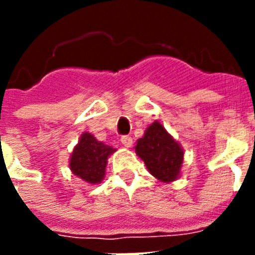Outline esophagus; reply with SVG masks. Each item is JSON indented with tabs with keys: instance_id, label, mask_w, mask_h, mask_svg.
<instances>
[{
	"instance_id": "34e87169",
	"label": "esophagus",
	"mask_w": 255,
	"mask_h": 255,
	"mask_svg": "<svg viewBox=\"0 0 255 255\" xmlns=\"http://www.w3.org/2000/svg\"><path fill=\"white\" fill-rule=\"evenodd\" d=\"M120 141H122V144H123L126 148H129L132 145V137H131V136H128V135L122 136Z\"/></svg>"
}]
</instances>
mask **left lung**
<instances>
[{"instance_id": "8db88e82", "label": "left lung", "mask_w": 255, "mask_h": 255, "mask_svg": "<svg viewBox=\"0 0 255 255\" xmlns=\"http://www.w3.org/2000/svg\"><path fill=\"white\" fill-rule=\"evenodd\" d=\"M135 151L149 173L161 182H172L180 177L184 149L157 120L148 126L143 137L137 140Z\"/></svg>"}]
</instances>
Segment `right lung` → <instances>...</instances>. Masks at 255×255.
Wrapping results in <instances>:
<instances>
[{
  "label": "right lung",
  "instance_id": "right-lung-1",
  "mask_svg": "<svg viewBox=\"0 0 255 255\" xmlns=\"http://www.w3.org/2000/svg\"><path fill=\"white\" fill-rule=\"evenodd\" d=\"M115 151L111 145L96 140L90 132H83L70 156V169L88 184H99L106 176L108 157Z\"/></svg>",
  "mask_w": 255,
  "mask_h": 255
}]
</instances>
